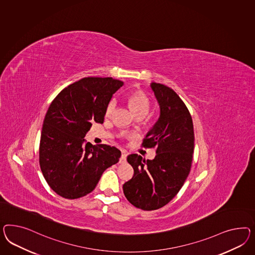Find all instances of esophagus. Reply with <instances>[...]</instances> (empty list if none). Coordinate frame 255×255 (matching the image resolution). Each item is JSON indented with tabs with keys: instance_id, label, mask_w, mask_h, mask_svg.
Returning <instances> with one entry per match:
<instances>
[{
	"instance_id": "34e87169",
	"label": "esophagus",
	"mask_w": 255,
	"mask_h": 255,
	"mask_svg": "<svg viewBox=\"0 0 255 255\" xmlns=\"http://www.w3.org/2000/svg\"><path fill=\"white\" fill-rule=\"evenodd\" d=\"M126 157H127V153L125 151H123L122 157L120 158V163H125L126 162Z\"/></svg>"
}]
</instances>
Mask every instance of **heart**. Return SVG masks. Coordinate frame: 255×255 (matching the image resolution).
Masks as SVG:
<instances>
[{
    "mask_svg": "<svg viewBox=\"0 0 255 255\" xmlns=\"http://www.w3.org/2000/svg\"><path fill=\"white\" fill-rule=\"evenodd\" d=\"M129 105L131 107V110L133 111V113L137 116L140 114L145 115L150 107V102L149 99L145 96L144 93L137 92L132 94L131 97H129ZM117 106V100L115 98L111 99L106 109V116L110 117L113 113V111L116 109Z\"/></svg>",
    "mask_w": 255,
    "mask_h": 255,
    "instance_id": "b5f03b06",
    "label": "heart"
}]
</instances>
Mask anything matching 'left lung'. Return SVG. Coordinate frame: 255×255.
Masks as SVG:
<instances>
[{"label":"left lung","mask_w":255,"mask_h":255,"mask_svg":"<svg viewBox=\"0 0 255 255\" xmlns=\"http://www.w3.org/2000/svg\"><path fill=\"white\" fill-rule=\"evenodd\" d=\"M150 87L159 106L158 121L143 141L145 147H155L156 157L145 160L131 154L127 161L133 176L124 184L126 199L144 211L157 210L176 196L191 168L194 152L192 118L178 95L160 83Z\"/></svg>","instance_id":"left-lung-1"}]
</instances>
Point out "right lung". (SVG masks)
Instances as JSON below:
<instances>
[{
    "instance_id": "obj_1",
    "label": "right lung",
    "mask_w": 255,
    "mask_h": 255,
    "mask_svg": "<svg viewBox=\"0 0 255 255\" xmlns=\"http://www.w3.org/2000/svg\"><path fill=\"white\" fill-rule=\"evenodd\" d=\"M124 82L88 77L62 90L50 105L42 124L40 166L50 187L65 199L92 192L106 169L122 152L84 139L93 123L103 124L106 109Z\"/></svg>"
}]
</instances>
